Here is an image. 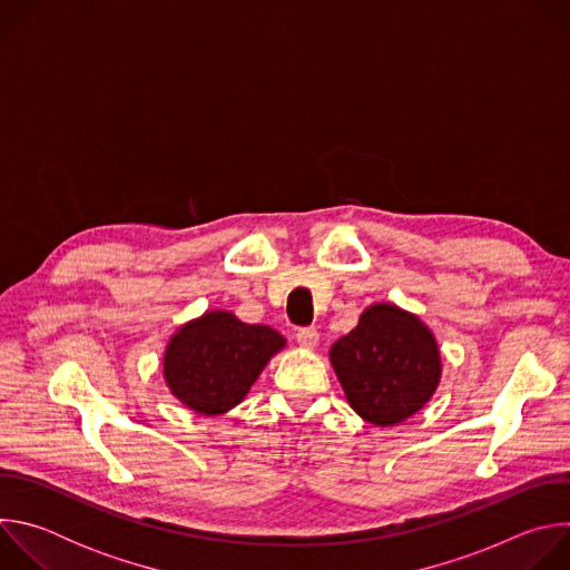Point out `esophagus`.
Masks as SVG:
<instances>
[{
	"label": "esophagus",
	"mask_w": 570,
	"mask_h": 570,
	"mask_svg": "<svg viewBox=\"0 0 570 570\" xmlns=\"http://www.w3.org/2000/svg\"><path fill=\"white\" fill-rule=\"evenodd\" d=\"M295 341H297L299 347H304V350H315L317 343H320V334H317V330H313V327H304V330H297Z\"/></svg>",
	"instance_id": "34e87169"
}]
</instances>
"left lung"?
Returning <instances> with one entry per match:
<instances>
[{"mask_svg": "<svg viewBox=\"0 0 570 570\" xmlns=\"http://www.w3.org/2000/svg\"><path fill=\"white\" fill-rule=\"evenodd\" d=\"M352 411L374 426L420 413L442 379V354L429 324L396 304H370L356 327L330 350Z\"/></svg>", "mask_w": 570, "mask_h": 570, "instance_id": "8db88e82", "label": "left lung"}]
</instances>
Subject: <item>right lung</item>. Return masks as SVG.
Listing matches in <instances>:
<instances>
[{"label":"right lung","mask_w":570,"mask_h":570,"mask_svg":"<svg viewBox=\"0 0 570 570\" xmlns=\"http://www.w3.org/2000/svg\"><path fill=\"white\" fill-rule=\"evenodd\" d=\"M286 347L266 324H246L232 311L212 308L185 322L161 356V376L171 394L203 417L238 405L264 367Z\"/></svg>","instance_id":"add662e5"}]
</instances>
